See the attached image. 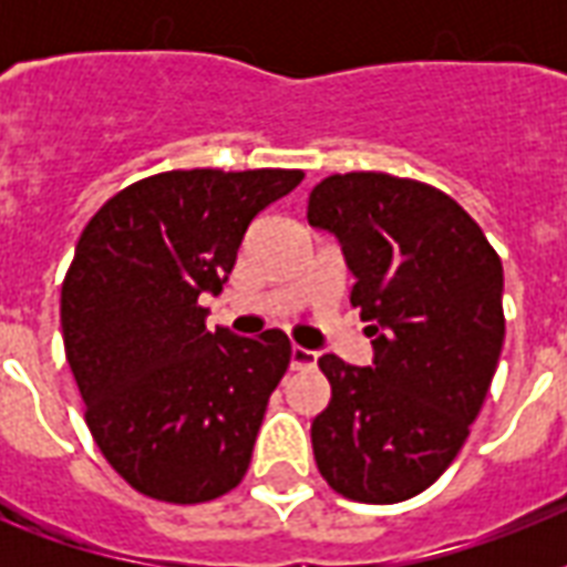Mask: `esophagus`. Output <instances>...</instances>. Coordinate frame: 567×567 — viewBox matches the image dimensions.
<instances>
[{
	"label": "esophagus",
	"instance_id": "obj_1",
	"mask_svg": "<svg viewBox=\"0 0 567 567\" xmlns=\"http://www.w3.org/2000/svg\"><path fill=\"white\" fill-rule=\"evenodd\" d=\"M318 364V353L306 350V347H291V371H302V368H315Z\"/></svg>",
	"mask_w": 567,
	"mask_h": 567
}]
</instances>
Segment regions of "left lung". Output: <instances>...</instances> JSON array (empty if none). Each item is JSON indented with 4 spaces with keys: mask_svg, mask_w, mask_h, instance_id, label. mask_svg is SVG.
Returning a JSON list of instances; mask_svg holds the SVG:
<instances>
[{
    "mask_svg": "<svg viewBox=\"0 0 567 567\" xmlns=\"http://www.w3.org/2000/svg\"><path fill=\"white\" fill-rule=\"evenodd\" d=\"M306 217L344 249L373 338L371 368L318 359L332 400L311 421L315 462L350 501H409L456 458L497 371L501 256L456 199L388 173L327 176Z\"/></svg>",
    "mask_w": 567,
    "mask_h": 567,
    "instance_id": "8db88e82",
    "label": "left lung"
}]
</instances>
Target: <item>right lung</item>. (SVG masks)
<instances>
[{
	"label": "right lung",
	"instance_id": "1",
	"mask_svg": "<svg viewBox=\"0 0 567 567\" xmlns=\"http://www.w3.org/2000/svg\"><path fill=\"white\" fill-rule=\"evenodd\" d=\"M302 171H171L111 196L61 285V332L84 421L135 492L205 503L252 458L267 400L291 362L282 329L208 332L244 231Z\"/></svg>",
	"mask_w": 567,
	"mask_h": 567
}]
</instances>
